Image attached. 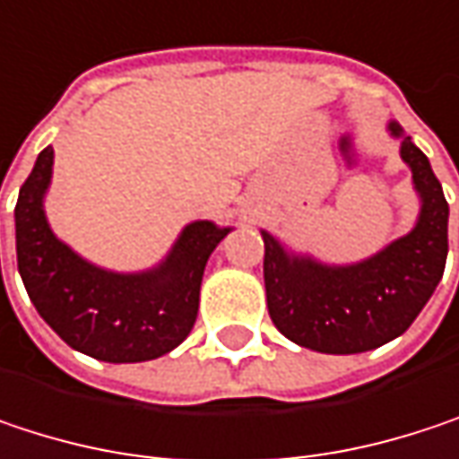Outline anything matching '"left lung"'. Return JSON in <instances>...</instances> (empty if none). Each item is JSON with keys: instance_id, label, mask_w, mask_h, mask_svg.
I'll list each match as a JSON object with an SVG mask.
<instances>
[{"instance_id": "8db88e82", "label": "left lung", "mask_w": 459, "mask_h": 459, "mask_svg": "<svg viewBox=\"0 0 459 459\" xmlns=\"http://www.w3.org/2000/svg\"><path fill=\"white\" fill-rule=\"evenodd\" d=\"M402 159L412 169L420 194L414 229L377 255L353 265H326L308 255L287 252L279 238L263 230L265 300L276 329L292 342L319 353H361L404 334L430 300L446 265L449 204L428 156L404 130Z\"/></svg>"}]
</instances>
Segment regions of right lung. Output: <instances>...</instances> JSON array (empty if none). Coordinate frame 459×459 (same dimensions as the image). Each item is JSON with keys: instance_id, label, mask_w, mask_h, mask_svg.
<instances>
[{"instance_id": "right-lung-1", "label": "right lung", "mask_w": 459, "mask_h": 459, "mask_svg": "<svg viewBox=\"0 0 459 459\" xmlns=\"http://www.w3.org/2000/svg\"><path fill=\"white\" fill-rule=\"evenodd\" d=\"M52 145L21 186L15 204L18 271L39 316L74 351L111 364L151 361L178 348L199 314V290L212 249L230 229L196 221L151 271L114 273L79 257L45 218Z\"/></svg>"}]
</instances>
